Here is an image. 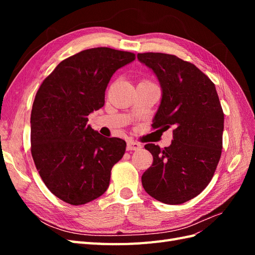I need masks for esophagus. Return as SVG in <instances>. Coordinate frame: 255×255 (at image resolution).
<instances>
[{
    "label": "esophagus",
    "instance_id": "1",
    "mask_svg": "<svg viewBox=\"0 0 255 255\" xmlns=\"http://www.w3.org/2000/svg\"><path fill=\"white\" fill-rule=\"evenodd\" d=\"M141 148V144L139 142L128 140L127 143V150L128 151H137Z\"/></svg>",
    "mask_w": 255,
    "mask_h": 255
}]
</instances>
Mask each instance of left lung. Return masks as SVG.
Segmentation results:
<instances>
[{
  "mask_svg": "<svg viewBox=\"0 0 255 255\" xmlns=\"http://www.w3.org/2000/svg\"><path fill=\"white\" fill-rule=\"evenodd\" d=\"M137 58L156 75L161 88L152 127H173L169 146L144 145L153 164L141 176L142 186L160 202L181 204L207 186L220 159L225 116L218 94L201 70L175 55L138 53Z\"/></svg>",
  "mask_w": 255,
  "mask_h": 255,
  "instance_id": "left-lung-1",
  "label": "left lung"
}]
</instances>
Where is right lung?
Listing matches in <instances>:
<instances>
[{
	"label": "right lung",
	"mask_w": 255,
	"mask_h": 255,
	"mask_svg": "<svg viewBox=\"0 0 255 255\" xmlns=\"http://www.w3.org/2000/svg\"><path fill=\"white\" fill-rule=\"evenodd\" d=\"M135 54L111 48L82 51L57 65L38 89L30 114V151L53 195L82 205L109 188L113 166L127 143L104 137L87 125L101 109L113 74Z\"/></svg>",
	"instance_id": "add662e5"
}]
</instances>
